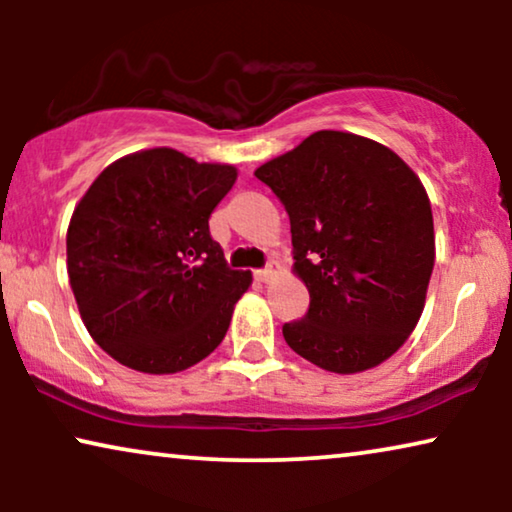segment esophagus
<instances>
[{"mask_svg": "<svg viewBox=\"0 0 512 512\" xmlns=\"http://www.w3.org/2000/svg\"><path fill=\"white\" fill-rule=\"evenodd\" d=\"M277 272H279V265L277 263H268L263 270H256L254 277H256V282L268 284V282H272V279L277 277Z\"/></svg>", "mask_w": 512, "mask_h": 512, "instance_id": "esophagus-1", "label": "esophagus"}]
</instances>
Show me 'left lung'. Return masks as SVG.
<instances>
[{"label": "left lung", "mask_w": 512, "mask_h": 512, "mask_svg": "<svg viewBox=\"0 0 512 512\" xmlns=\"http://www.w3.org/2000/svg\"><path fill=\"white\" fill-rule=\"evenodd\" d=\"M254 174L289 214L293 272L310 291L286 345L331 373L380 366L415 331L436 261L422 181L387 146L338 130Z\"/></svg>", "instance_id": "left-lung-1"}]
</instances>
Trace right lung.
Listing matches in <instances>:
<instances>
[{
  "mask_svg": "<svg viewBox=\"0 0 512 512\" xmlns=\"http://www.w3.org/2000/svg\"><path fill=\"white\" fill-rule=\"evenodd\" d=\"M233 165L130 153L93 181L67 228V272L93 340L123 366L170 375L221 345L251 272L228 268L209 216Z\"/></svg>",
  "mask_w": 512,
  "mask_h": 512,
  "instance_id": "1",
  "label": "right lung"
}]
</instances>
